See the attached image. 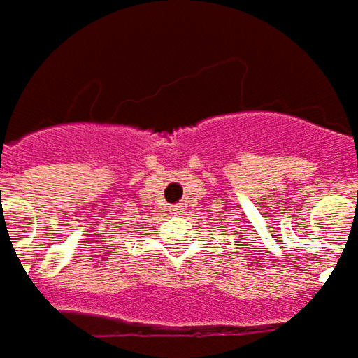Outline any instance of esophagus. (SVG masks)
<instances>
[{"instance_id": "obj_1", "label": "esophagus", "mask_w": 358, "mask_h": 358, "mask_svg": "<svg viewBox=\"0 0 358 358\" xmlns=\"http://www.w3.org/2000/svg\"><path fill=\"white\" fill-rule=\"evenodd\" d=\"M182 210H184V207H182V205H176V207H172L171 213L172 215H182Z\"/></svg>"}]
</instances>
